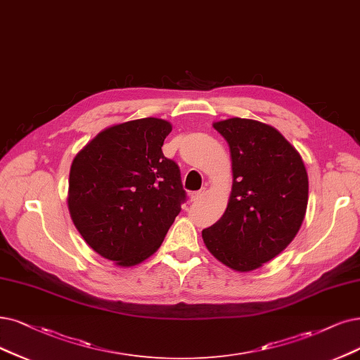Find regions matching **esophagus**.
Segmentation results:
<instances>
[{
	"mask_svg": "<svg viewBox=\"0 0 360 360\" xmlns=\"http://www.w3.org/2000/svg\"><path fill=\"white\" fill-rule=\"evenodd\" d=\"M203 194H205V190H200V191L191 193V194H190V200H191V202H197V200H200V198L203 197Z\"/></svg>",
	"mask_w": 360,
	"mask_h": 360,
	"instance_id": "34e87169",
	"label": "esophagus"
}]
</instances>
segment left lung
<instances>
[{"instance_id":"left-lung-1","label":"left lung","mask_w":360,"mask_h":360,"mask_svg":"<svg viewBox=\"0 0 360 360\" xmlns=\"http://www.w3.org/2000/svg\"><path fill=\"white\" fill-rule=\"evenodd\" d=\"M230 146L233 188L219 221L202 236L209 252L236 271H252L294 240L309 202L298 151L274 127L248 118L214 123Z\"/></svg>"}]
</instances>
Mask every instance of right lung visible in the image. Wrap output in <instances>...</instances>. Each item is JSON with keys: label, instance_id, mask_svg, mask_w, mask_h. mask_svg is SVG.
<instances>
[{"label": "right lung", "instance_id": "obj_1", "mask_svg": "<svg viewBox=\"0 0 360 360\" xmlns=\"http://www.w3.org/2000/svg\"><path fill=\"white\" fill-rule=\"evenodd\" d=\"M172 124L141 118L102 130L70 172L68 207L86 243L120 267L151 257L187 198L162 146Z\"/></svg>", "mask_w": 360, "mask_h": 360}]
</instances>
